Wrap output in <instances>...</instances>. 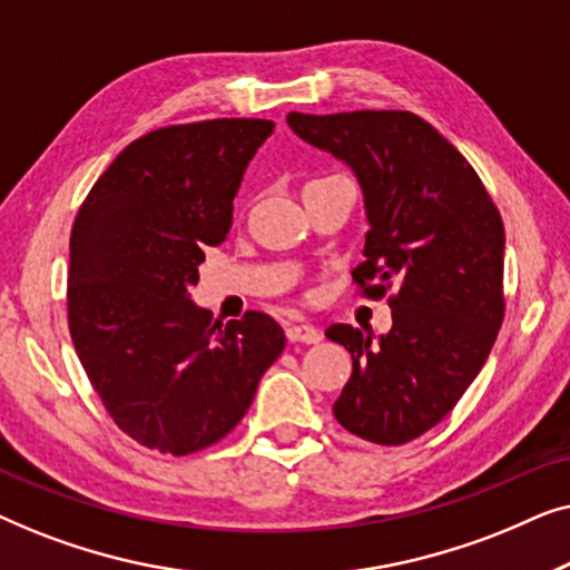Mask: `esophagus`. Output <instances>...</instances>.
Returning <instances> with one entry per match:
<instances>
[{"label": "esophagus", "instance_id": "34e87169", "mask_svg": "<svg viewBox=\"0 0 570 570\" xmlns=\"http://www.w3.org/2000/svg\"><path fill=\"white\" fill-rule=\"evenodd\" d=\"M285 334L291 342H303V345H316V342L322 340V332L311 324H293L287 326Z\"/></svg>", "mask_w": 570, "mask_h": 570}]
</instances>
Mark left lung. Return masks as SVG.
Masks as SVG:
<instances>
[{"mask_svg":"<svg viewBox=\"0 0 570 570\" xmlns=\"http://www.w3.org/2000/svg\"><path fill=\"white\" fill-rule=\"evenodd\" d=\"M287 124L353 168L368 217L353 279L368 298L394 291L381 337L326 330L353 355L334 417L400 446L441 423L488 361L505 311L501 213L464 155L415 114L293 111Z\"/></svg>","mask_w":570,"mask_h":570,"instance_id":"obj_1","label":"left lung"}]
</instances>
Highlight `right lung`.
<instances>
[{
    "label": "right lung",
    "instance_id": "add662e5",
    "mask_svg": "<svg viewBox=\"0 0 570 570\" xmlns=\"http://www.w3.org/2000/svg\"><path fill=\"white\" fill-rule=\"evenodd\" d=\"M267 119L155 129L92 184L69 238L67 316L77 357L114 423L160 454H194L246 415L285 347L275 318L213 324L191 301L220 246Z\"/></svg>",
    "mask_w": 570,
    "mask_h": 570
}]
</instances>
